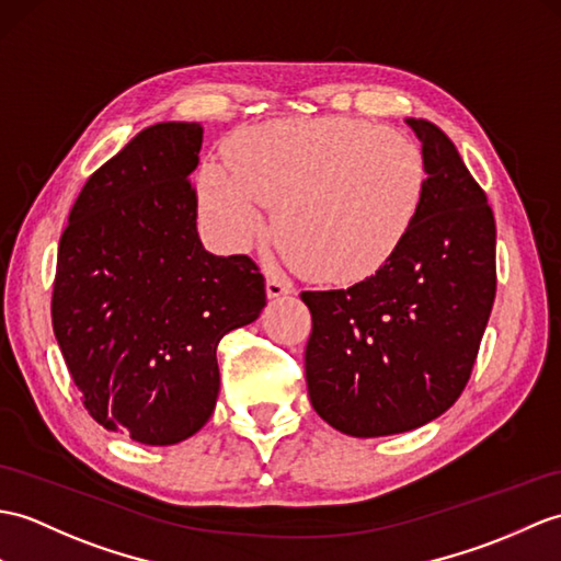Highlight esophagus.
Instances as JSON below:
<instances>
[{
    "label": "esophagus",
    "instance_id": "34e87169",
    "mask_svg": "<svg viewBox=\"0 0 561 561\" xmlns=\"http://www.w3.org/2000/svg\"><path fill=\"white\" fill-rule=\"evenodd\" d=\"M265 291H267V298H279V296H289L291 294V284L286 282L284 277L279 275H267V282H265Z\"/></svg>",
    "mask_w": 561,
    "mask_h": 561
}]
</instances>
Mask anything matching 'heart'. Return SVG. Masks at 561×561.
<instances>
[{
  "instance_id": "obj_1",
  "label": "heart",
  "mask_w": 561,
  "mask_h": 561,
  "mask_svg": "<svg viewBox=\"0 0 561 561\" xmlns=\"http://www.w3.org/2000/svg\"><path fill=\"white\" fill-rule=\"evenodd\" d=\"M229 167L207 162L198 203L207 231L245 251L267 229L291 263L324 284H354L389 263L419 217L427 164L411 136L346 116L245 128Z\"/></svg>"
}]
</instances>
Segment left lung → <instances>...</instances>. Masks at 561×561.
Here are the masks:
<instances>
[{
    "label": "left lung",
    "mask_w": 561,
    "mask_h": 561,
    "mask_svg": "<svg viewBox=\"0 0 561 561\" xmlns=\"http://www.w3.org/2000/svg\"><path fill=\"white\" fill-rule=\"evenodd\" d=\"M427 188L399 251L375 275L304 291L312 316L306 382L322 421L385 437L445 413L471 377L497 291L494 215L459 150L425 119Z\"/></svg>",
    "instance_id": "8db88e82"
}]
</instances>
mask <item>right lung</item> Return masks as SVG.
Returning a JSON list of instances; mask_svg holds the SVG:
<instances>
[{
  "instance_id": "add662e5",
  "label": "right lung",
  "mask_w": 561,
  "mask_h": 561,
  "mask_svg": "<svg viewBox=\"0 0 561 561\" xmlns=\"http://www.w3.org/2000/svg\"><path fill=\"white\" fill-rule=\"evenodd\" d=\"M201 146L195 122L148 126L85 181L59 241L51 328L83 407L152 447L210 421L217 344L265 308L253 260L201 243Z\"/></svg>"
}]
</instances>
